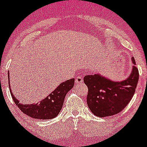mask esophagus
Returning <instances> with one entry per match:
<instances>
[{
  "mask_svg": "<svg viewBox=\"0 0 147 147\" xmlns=\"http://www.w3.org/2000/svg\"><path fill=\"white\" fill-rule=\"evenodd\" d=\"M75 83L76 84H81L82 83V78L81 76H78L75 78Z\"/></svg>",
  "mask_w": 147,
  "mask_h": 147,
  "instance_id": "esophagus-1",
  "label": "esophagus"
}]
</instances>
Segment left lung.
Instances as JSON below:
<instances>
[{"mask_svg": "<svg viewBox=\"0 0 147 147\" xmlns=\"http://www.w3.org/2000/svg\"><path fill=\"white\" fill-rule=\"evenodd\" d=\"M134 66L132 72L122 82H113L99 74L85 75L84 82L88 86L87 103L94 115L106 117L116 115L123 111L135 93L139 70L132 57Z\"/></svg>", "mask_w": 147, "mask_h": 147, "instance_id": "8db88e82", "label": "left lung"}]
</instances>
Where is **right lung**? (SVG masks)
Masks as SVG:
<instances>
[{
    "instance_id": "obj_1",
    "label": "right lung",
    "mask_w": 147,
    "mask_h": 147,
    "mask_svg": "<svg viewBox=\"0 0 147 147\" xmlns=\"http://www.w3.org/2000/svg\"><path fill=\"white\" fill-rule=\"evenodd\" d=\"M74 83V78L63 82L52 93L40 101L39 103L37 102L31 105H24L19 103V101L13 95L11 88L10 91L16 105H18V108L26 115L36 119H52L56 117L60 112L65 96L67 93L73 88Z\"/></svg>"
}]
</instances>
